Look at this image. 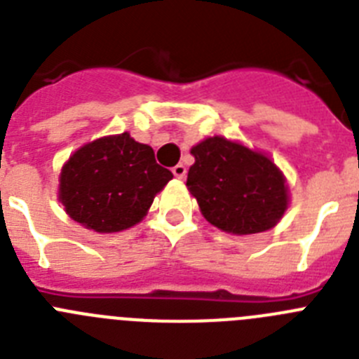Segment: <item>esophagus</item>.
Wrapping results in <instances>:
<instances>
[{
    "label": "esophagus",
    "instance_id": "1",
    "mask_svg": "<svg viewBox=\"0 0 359 359\" xmlns=\"http://www.w3.org/2000/svg\"><path fill=\"white\" fill-rule=\"evenodd\" d=\"M172 174L177 177V180H183V177H185V174H187V167H185V165H182V163H177L176 167H172Z\"/></svg>",
    "mask_w": 359,
    "mask_h": 359
}]
</instances>
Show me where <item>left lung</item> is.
I'll return each instance as SVG.
<instances>
[{
    "instance_id": "obj_1",
    "label": "left lung",
    "mask_w": 359,
    "mask_h": 359,
    "mask_svg": "<svg viewBox=\"0 0 359 359\" xmlns=\"http://www.w3.org/2000/svg\"><path fill=\"white\" fill-rule=\"evenodd\" d=\"M190 152L196 161L187 187L208 223L248 236L280 221L290 203L286 177L268 156L223 136L207 138Z\"/></svg>"
}]
</instances>
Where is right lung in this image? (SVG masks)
<instances>
[{
    "label": "right lung",
    "mask_w": 359,
    "mask_h": 359,
    "mask_svg": "<svg viewBox=\"0 0 359 359\" xmlns=\"http://www.w3.org/2000/svg\"><path fill=\"white\" fill-rule=\"evenodd\" d=\"M170 180L172 172L156 163L152 147L122 133L73 152L61 170L59 199L73 221L113 233L140 223Z\"/></svg>",
    "instance_id": "1"
}]
</instances>
